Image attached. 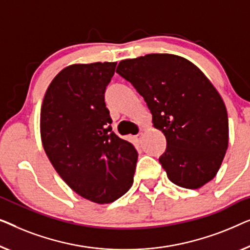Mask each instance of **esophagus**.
I'll return each mask as SVG.
<instances>
[{
    "label": "esophagus",
    "mask_w": 250,
    "mask_h": 250,
    "mask_svg": "<svg viewBox=\"0 0 250 250\" xmlns=\"http://www.w3.org/2000/svg\"><path fill=\"white\" fill-rule=\"evenodd\" d=\"M135 138H136L137 142L140 143V142H142V139H143V133H138V135L135 136Z\"/></svg>",
    "instance_id": "1"
}]
</instances>
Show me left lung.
I'll list each match as a JSON object with an SVG mask.
<instances>
[{
  "mask_svg": "<svg viewBox=\"0 0 250 250\" xmlns=\"http://www.w3.org/2000/svg\"><path fill=\"white\" fill-rule=\"evenodd\" d=\"M117 72L144 97L153 126L167 138L160 163L167 178L187 189L212 180L229 145V120L222 97L202 70L182 56L147 54L122 60Z\"/></svg>",
  "mask_w": 250,
  "mask_h": 250,
  "instance_id": "1",
  "label": "left lung"
}]
</instances>
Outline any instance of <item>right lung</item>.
<instances>
[{
	"label": "right lung",
	"instance_id": "1",
	"mask_svg": "<svg viewBox=\"0 0 250 250\" xmlns=\"http://www.w3.org/2000/svg\"><path fill=\"white\" fill-rule=\"evenodd\" d=\"M117 62L76 63L52 80L41 107V139L48 160L79 196L112 203L129 190L138 154L112 131L104 91Z\"/></svg>",
	"mask_w": 250,
	"mask_h": 250
}]
</instances>
